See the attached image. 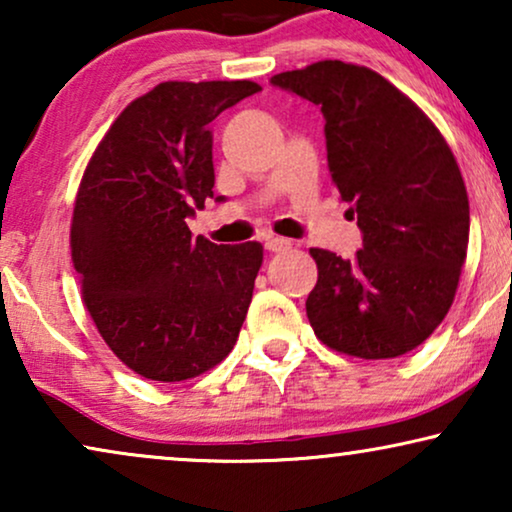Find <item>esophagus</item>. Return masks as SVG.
Returning a JSON list of instances; mask_svg holds the SVG:
<instances>
[{
    "label": "esophagus",
    "instance_id": "obj_1",
    "mask_svg": "<svg viewBox=\"0 0 512 512\" xmlns=\"http://www.w3.org/2000/svg\"><path fill=\"white\" fill-rule=\"evenodd\" d=\"M265 249L272 251V254H282V251L291 249V240H284V237L268 235V237H265Z\"/></svg>",
    "mask_w": 512,
    "mask_h": 512
}]
</instances>
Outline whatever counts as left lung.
<instances>
[{"instance_id": "obj_1", "label": "left lung", "mask_w": 512, "mask_h": 512, "mask_svg": "<svg viewBox=\"0 0 512 512\" xmlns=\"http://www.w3.org/2000/svg\"><path fill=\"white\" fill-rule=\"evenodd\" d=\"M272 86L324 114L328 170L363 247L310 249L307 319L335 352L394 359L450 310L468 249V195L450 146L422 109L373 69L340 60L282 72Z\"/></svg>"}]
</instances>
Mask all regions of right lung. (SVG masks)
Returning a JSON list of instances; mask_svg holds the SVG:
<instances>
[{
	"label": "right lung",
	"mask_w": 512,
	"mask_h": 512,
	"mask_svg": "<svg viewBox=\"0 0 512 512\" xmlns=\"http://www.w3.org/2000/svg\"><path fill=\"white\" fill-rule=\"evenodd\" d=\"M258 90L158 83L123 109L81 179L72 261L83 303L111 352L146 380L214 368L247 317L263 247L193 237L186 219L214 198L209 123Z\"/></svg>",
	"instance_id": "obj_1"
}]
</instances>
